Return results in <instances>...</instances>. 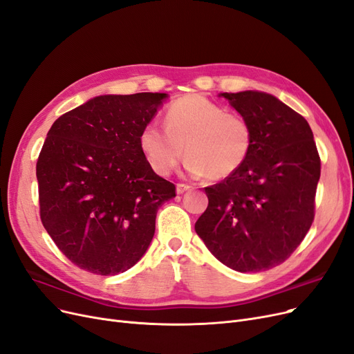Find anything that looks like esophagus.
<instances>
[{
	"instance_id": "esophagus-1",
	"label": "esophagus",
	"mask_w": 354,
	"mask_h": 354,
	"mask_svg": "<svg viewBox=\"0 0 354 354\" xmlns=\"http://www.w3.org/2000/svg\"><path fill=\"white\" fill-rule=\"evenodd\" d=\"M187 190H190V186H189V185H183V183H178V185H177V193H178V194L186 193Z\"/></svg>"
}]
</instances>
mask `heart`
<instances>
[{
    "instance_id": "1",
    "label": "heart",
    "mask_w": 354,
    "mask_h": 354,
    "mask_svg": "<svg viewBox=\"0 0 354 354\" xmlns=\"http://www.w3.org/2000/svg\"><path fill=\"white\" fill-rule=\"evenodd\" d=\"M164 126L145 124L139 147L160 176H168L186 153L194 177L222 180L235 174L248 160L254 135L248 120L226 111L205 95L189 94L168 106Z\"/></svg>"
}]
</instances>
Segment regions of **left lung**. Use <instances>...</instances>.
<instances>
[{"mask_svg": "<svg viewBox=\"0 0 354 354\" xmlns=\"http://www.w3.org/2000/svg\"><path fill=\"white\" fill-rule=\"evenodd\" d=\"M252 129L245 164L205 189L194 230L207 250L241 273L276 267L299 247L315 216L321 160L308 122L272 94L222 93Z\"/></svg>", "mask_w": 354, "mask_h": 354, "instance_id": "8db88e82", "label": "left lung"}]
</instances>
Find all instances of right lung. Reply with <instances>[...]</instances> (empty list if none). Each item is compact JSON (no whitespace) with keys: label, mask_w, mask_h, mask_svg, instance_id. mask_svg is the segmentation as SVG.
Segmentation results:
<instances>
[{"label":"right lung","mask_w":354,"mask_h":354,"mask_svg":"<svg viewBox=\"0 0 354 354\" xmlns=\"http://www.w3.org/2000/svg\"><path fill=\"white\" fill-rule=\"evenodd\" d=\"M168 95H98L55 120L39 153L40 219L82 270L115 276L147 252L176 186L153 173L139 133Z\"/></svg>","instance_id":"add662e5"}]
</instances>
